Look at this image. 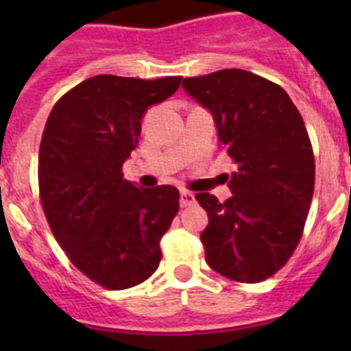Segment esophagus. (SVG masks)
Masks as SVG:
<instances>
[{"label":"esophagus","instance_id":"esophagus-1","mask_svg":"<svg viewBox=\"0 0 351 351\" xmlns=\"http://www.w3.org/2000/svg\"><path fill=\"white\" fill-rule=\"evenodd\" d=\"M195 204V195L191 191H182L180 193V206L182 208H187V206H191Z\"/></svg>","mask_w":351,"mask_h":351}]
</instances>
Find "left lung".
<instances>
[{
  "label": "left lung",
  "instance_id": "8db88e82",
  "mask_svg": "<svg viewBox=\"0 0 351 351\" xmlns=\"http://www.w3.org/2000/svg\"><path fill=\"white\" fill-rule=\"evenodd\" d=\"M182 87L213 112L237 171L233 197L197 200L209 217L200 234L211 269L237 282H262L299 245L315 187V156L304 120L280 85L242 69L186 78Z\"/></svg>",
  "mask_w": 351,
  "mask_h": 351
}]
</instances>
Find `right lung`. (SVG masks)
Returning a JSON list of instances; mask_svg holds the SVG:
<instances>
[{"label": "right lung", "mask_w": 351, "mask_h": 351, "mask_svg": "<svg viewBox=\"0 0 351 351\" xmlns=\"http://www.w3.org/2000/svg\"><path fill=\"white\" fill-rule=\"evenodd\" d=\"M180 80L93 76L47 118L38 156L43 213L69 261L101 288H132L160 264V239L178 213L180 193L134 187L121 165L138 145L143 112L167 100Z\"/></svg>", "instance_id": "1"}]
</instances>
